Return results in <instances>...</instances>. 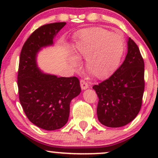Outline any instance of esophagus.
Instances as JSON below:
<instances>
[{
	"mask_svg": "<svg viewBox=\"0 0 158 158\" xmlns=\"http://www.w3.org/2000/svg\"><path fill=\"white\" fill-rule=\"evenodd\" d=\"M80 85L81 90H86L88 88V84L85 80L80 81Z\"/></svg>",
	"mask_w": 158,
	"mask_h": 158,
	"instance_id": "34e87169",
	"label": "esophagus"
}]
</instances>
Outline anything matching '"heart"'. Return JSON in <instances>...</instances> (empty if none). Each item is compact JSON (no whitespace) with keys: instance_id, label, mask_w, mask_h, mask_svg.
I'll use <instances>...</instances> for the list:
<instances>
[{"instance_id":"heart-1","label":"heart","mask_w":158,"mask_h":158,"mask_svg":"<svg viewBox=\"0 0 158 158\" xmlns=\"http://www.w3.org/2000/svg\"><path fill=\"white\" fill-rule=\"evenodd\" d=\"M124 51V39L120 34L92 27L79 34L74 48L75 56H70L69 61L77 68L78 59H86L87 73L95 79H106L118 69Z\"/></svg>"}]
</instances>
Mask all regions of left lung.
Returning <instances> with one entry per match:
<instances>
[{
	"mask_svg": "<svg viewBox=\"0 0 158 158\" xmlns=\"http://www.w3.org/2000/svg\"><path fill=\"white\" fill-rule=\"evenodd\" d=\"M127 44L128 52L121 66L110 78L93 86L99 97L98 119L110 128L131 123L142 105L144 61L138 47L131 38H128Z\"/></svg>",
	"mask_w": 158,
	"mask_h": 158,
	"instance_id": "1",
	"label": "left lung"
}]
</instances>
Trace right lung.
I'll list each match as a JSON object with an SVG mask.
<instances>
[{
    "label": "right lung",
    "instance_id": "obj_1",
    "mask_svg": "<svg viewBox=\"0 0 158 158\" xmlns=\"http://www.w3.org/2000/svg\"><path fill=\"white\" fill-rule=\"evenodd\" d=\"M65 24L57 22L40 27L27 39L20 55V102L29 120L48 131L59 129L66 124L70 102L81 92L77 77H58L45 73L37 64L38 52L53 45L54 38Z\"/></svg>",
    "mask_w": 158,
    "mask_h": 158
}]
</instances>
